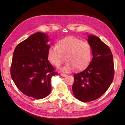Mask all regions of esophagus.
<instances>
[{"label":"esophagus","mask_w":125,"mask_h":125,"mask_svg":"<svg viewBox=\"0 0 125 125\" xmlns=\"http://www.w3.org/2000/svg\"><path fill=\"white\" fill-rule=\"evenodd\" d=\"M60 75H61V76L63 77H67V75L66 74H64V73H60Z\"/></svg>","instance_id":"1"}]
</instances>
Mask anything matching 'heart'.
Instances as JSON below:
<instances>
[{
  "label": "heart",
  "instance_id": "1",
  "mask_svg": "<svg viewBox=\"0 0 125 125\" xmlns=\"http://www.w3.org/2000/svg\"><path fill=\"white\" fill-rule=\"evenodd\" d=\"M92 51L90 45L73 36H69L58 41L57 46L49 48L48 56L50 61L58 67L64 62H67L60 70L69 73L74 68L78 70L84 69L89 63Z\"/></svg>",
  "mask_w": 125,
  "mask_h": 125
}]
</instances>
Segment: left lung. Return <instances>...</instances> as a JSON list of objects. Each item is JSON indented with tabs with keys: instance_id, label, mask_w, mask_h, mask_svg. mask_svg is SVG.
I'll return each instance as SVG.
<instances>
[{
	"instance_id": "obj_1",
	"label": "left lung",
	"mask_w": 125,
	"mask_h": 125,
	"mask_svg": "<svg viewBox=\"0 0 125 125\" xmlns=\"http://www.w3.org/2000/svg\"><path fill=\"white\" fill-rule=\"evenodd\" d=\"M88 42L93 58L86 68L73 75V92L79 101L87 102L101 97L111 85L114 76L113 57L110 48L99 37L89 35Z\"/></svg>"
}]
</instances>
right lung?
Listing matches in <instances>:
<instances>
[{"instance_id": "obj_1", "label": "right lung", "mask_w": 125, "mask_h": 125, "mask_svg": "<svg viewBox=\"0 0 125 125\" xmlns=\"http://www.w3.org/2000/svg\"><path fill=\"white\" fill-rule=\"evenodd\" d=\"M48 35L37 32L19 44L13 54L10 74L25 95L42 99L50 94L51 79L58 74L48 60Z\"/></svg>"}]
</instances>
